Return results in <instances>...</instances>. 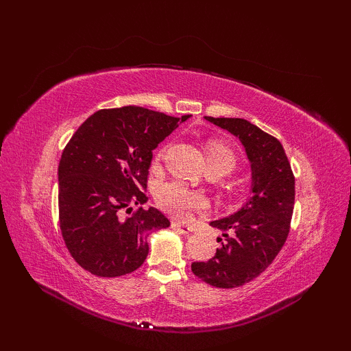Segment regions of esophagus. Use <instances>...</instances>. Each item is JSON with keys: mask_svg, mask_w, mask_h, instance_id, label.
<instances>
[{"mask_svg": "<svg viewBox=\"0 0 351 351\" xmlns=\"http://www.w3.org/2000/svg\"><path fill=\"white\" fill-rule=\"evenodd\" d=\"M173 227L182 232V234H189V232L193 231L192 227L187 226V224H182V222H173Z\"/></svg>", "mask_w": 351, "mask_h": 351, "instance_id": "1", "label": "esophagus"}]
</instances>
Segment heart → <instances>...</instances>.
Wrapping results in <instances>:
<instances>
[{"label": "heart", "mask_w": 351, "mask_h": 351, "mask_svg": "<svg viewBox=\"0 0 351 351\" xmlns=\"http://www.w3.org/2000/svg\"><path fill=\"white\" fill-rule=\"evenodd\" d=\"M165 149L167 147L162 146L155 154L156 162L164 158ZM206 156L209 167L222 168L226 174L231 173L237 167V156L234 151L221 141H209L206 145ZM155 197L159 206L178 218L189 215L192 210L205 209L208 206V200L204 195L192 192L180 183H162L156 189Z\"/></svg>", "instance_id": "1"}]
</instances>
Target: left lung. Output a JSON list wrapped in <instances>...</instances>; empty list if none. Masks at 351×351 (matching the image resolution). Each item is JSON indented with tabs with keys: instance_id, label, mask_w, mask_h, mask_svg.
I'll return each mask as SVG.
<instances>
[{
	"instance_id": "8db88e82",
	"label": "left lung",
	"mask_w": 351,
	"mask_h": 351,
	"mask_svg": "<svg viewBox=\"0 0 351 351\" xmlns=\"http://www.w3.org/2000/svg\"><path fill=\"white\" fill-rule=\"evenodd\" d=\"M205 119L243 143L252 164L253 195L232 215L210 221L212 227L224 231L226 241L221 243L214 258L193 262L192 271L212 287L234 289L267 269L289 237L294 176L282 145L274 136L243 119Z\"/></svg>"
}]
</instances>
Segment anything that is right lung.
<instances>
[{"label": "right lung", "mask_w": 351, "mask_h": 351, "mask_svg": "<svg viewBox=\"0 0 351 351\" xmlns=\"http://www.w3.org/2000/svg\"><path fill=\"white\" fill-rule=\"evenodd\" d=\"M187 119L142 107L108 108L71 136L58 165V215L66 246L83 269L107 278L130 274L149 253L146 236L169 227L155 208L130 217L123 210L147 200L152 151Z\"/></svg>", "instance_id": "obj_1"}]
</instances>
